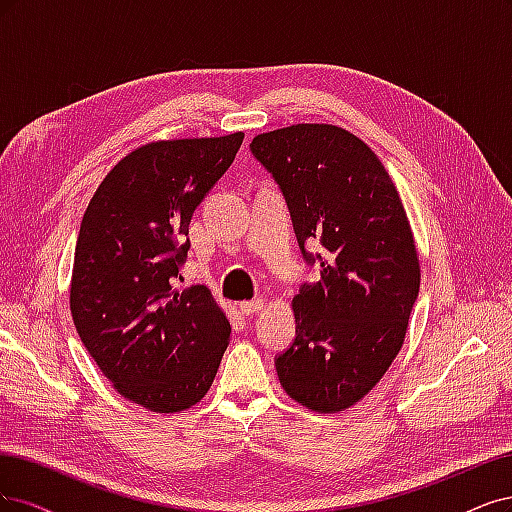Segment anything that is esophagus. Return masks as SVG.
I'll return each instance as SVG.
<instances>
[{
    "label": "esophagus",
    "mask_w": 512,
    "mask_h": 512,
    "mask_svg": "<svg viewBox=\"0 0 512 512\" xmlns=\"http://www.w3.org/2000/svg\"><path fill=\"white\" fill-rule=\"evenodd\" d=\"M263 308V300H251V302H240V310H242V315H246V317H251V315H255V312H259Z\"/></svg>",
    "instance_id": "esophagus-1"
}]
</instances>
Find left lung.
I'll return each instance as SVG.
<instances>
[{
	"label": "left lung",
	"mask_w": 512,
	"mask_h": 512,
	"mask_svg": "<svg viewBox=\"0 0 512 512\" xmlns=\"http://www.w3.org/2000/svg\"><path fill=\"white\" fill-rule=\"evenodd\" d=\"M251 153L285 197L304 261L321 268L293 298L295 340L274 359L278 381L317 412L349 408L400 353L419 295L398 189L370 146L336 125L274 129L253 138Z\"/></svg>",
	"instance_id": "left-lung-1"
}]
</instances>
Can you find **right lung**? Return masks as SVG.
<instances>
[{
    "label": "right lung",
    "mask_w": 512,
    "mask_h": 512,
    "mask_svg": "<svg viewBox=\"0 0 512 512\" xmlns=\"http://www.w3.org/2000/svg\"><path fill=\"white\" fill-rule=\"evenodd\" d=\"M242 140L238 131L138 148L110 170L80 223L70 291L76 332L114 389L153 412L200 402L232 334L204 285L178 283L193 212Z\"/></svg>",
    "instance_id": "obj_1"
}]
</instances>
